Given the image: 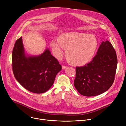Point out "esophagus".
<instances>
[{
    "instance_id": "esophagus-1",
    "label": "esophagus",
    "mask_w": 126,
    "mask_h": 126,
    "mask_svg": "<svg viewBox=\"0 0 126 126\" xmlns=\"http://www.w3.org/2000/svg\"><path fill=\"white\" fill-rule=\"evenodd\" d=\"M67 67L66 66H64V65H62V69H65Z\"/></svg>"
}]
</instances>
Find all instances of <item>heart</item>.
I'll use <instances>...</instances> for the list:
<instances>
[{"mask_svg": "<svg viewBox=\"0 0 126 126\" xmlns=\"http://www.w3.org/2000/svg\"><path fill=\"white\" fill-rule=\"evenodd\" d=\"M53 54L58 59L66 50L67 61L71 64L82 66L90 62L94 56L98 46L97 38L94 35L72 32L60 35L58 40H52L50 43Z\"/></svg>", "mask_w": 126, "mask_h": 126, "instance_id": "b5f03b06", "label": "heart"}]
</instances>
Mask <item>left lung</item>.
<instances>
[{
    "label": "left lung",
    "mask_w": 126,
    "mask_h": 126,
    "mask_svg": "<svg viewBox=\"0 0 126 126\" xmlns=\"http://www.w3.org/2000/svg\"><path fill=\"white\" fill-rule=\"evenodd\" d=\"M117 64L116 54L113 46L108 40L103 41L90 62L76 67L75 88L86 96L104 93L113 83Z\"/></svg>",
    "instance_id": "1"
}]
</instances>
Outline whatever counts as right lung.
<instances>
[{
	"label": "right lung",
	"instance_id": "1",
	"mask_svg": "<svg viewBox=\"0 0 126 126\" xmlns=\"http://www.w3.org/2000/svg\"><path fill=\"white\" fill-rule=\"evenodd\" d=\"M12 68L17 81L25 89L42 94L52 86L62 66L48 48L39 56L26 55L21 37L13 49Z\"/></svg>",
	"mask_w": 126,
	"mask_h": 126
}]
</instances>
